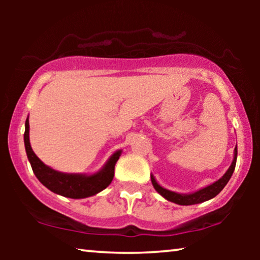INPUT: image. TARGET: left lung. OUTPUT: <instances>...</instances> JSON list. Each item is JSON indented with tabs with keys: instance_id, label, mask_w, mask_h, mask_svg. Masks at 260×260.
<instances>
[{
	"instance_id": "1",
	"label": "left lung",
	"mask_w": 260,
	"mask_h": 260,
	"mask_svg": "<svg viewBox=\"0 0 260 260\" xmlns=\"http://www.w3.org/2000/svg\"><path fill=\"white\" fill-rule=\"evenodd\" d=\"M237 155H238V149L236 147L234 149V158L232 165L230 166V168L227 172L225 173L221 179H219L216 182L209 184V186L202 188V189L195 191V193H190V194H180V193H175V191L168 190L166 188H163L159 186V184L156 182L155 177L151 175V183L156 190L158 191L159 194L162 195L163 198L167 199L168 201H172L174 204L177 205H182V206H189V205H195V204H201V202H205L207 200H211L214 197H216L220 191L223 189V187L226 186L227 182H229L231 176L234 172V168H236V163H237Z\"/></svg>"
}]
</instances>
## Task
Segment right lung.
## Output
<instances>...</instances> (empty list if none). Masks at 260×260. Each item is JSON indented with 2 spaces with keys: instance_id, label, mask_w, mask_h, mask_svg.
Here are the masks:
<instances>
[{
  "instance_id": "obj_1",
  "label": "right lung",
  "mask_w": 260,
  "mask_h": 260,
  "mask_svg": "<svg viewBox=\"0 0 260 260\" xmlns=\"http://www.w3.org/2000/svg\"><path fill=\"white\" fill-rule=\"evenodd\" d=\"M26 130H24V147H26L27 157L29 159L31 169L38 180L47 187L53 193L71 199H84L95 195L105 189L111 183L115 175V165L118 161L122 150L116 151L106 165L98 173L92 175L83 174H66L60 173L46 166L37 155L29 143V120L26 119Z\"/></svg>"
}]
</instances>
